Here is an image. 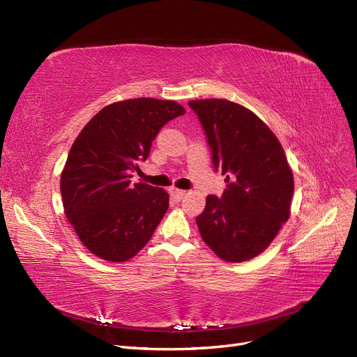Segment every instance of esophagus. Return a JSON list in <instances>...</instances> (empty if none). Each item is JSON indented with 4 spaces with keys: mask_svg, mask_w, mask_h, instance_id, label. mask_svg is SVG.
<instances>
[{
    "mask_svg": "<svg viewBox=\"0 0 357 357\" xmlns=\"http://www.w3.org/2000/svg\"><path fill=\"white\" fill-rule=\"evenodd\" d=\"M168 192L176 201H181L184 196H186V190H180V189H176V188H171Z\"/></svg>",
    "mask_w": 357,
    "mask_h": 357,
    "instance_id": "1",
    "label": "esophagus"
}]
</instances>
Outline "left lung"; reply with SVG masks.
<instances>
[{
    "mask_svg": "<svg viewBox=\"0 0 357 357\" xmlns=\"http://www.w3.org/2000/svg\"><path fill=\"white\" fill-rule=\"evenodd\" d=\"M226 176L223 195L206 196L196 217L204 242L221 260L241 263L261 254L291 214L294 177L273 131L250 109L225 99L192 100Z\"/></svg>",
    "mask_w": 357,
    "mask_h": 357,
    "instance_id": "1",
    "label": "left lung"
}]
</instances>
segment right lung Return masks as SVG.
<instances>
[{"instance_id": "add662e5", "label": "right lung", "mask_w": 357, "mask_h": 357, "mask_svg": "<svg viewBox=\"0 0 357 357\" xmlns=\"http://www.w3.org/2000/svg\"><path fill=\"white\" fill-rule=\"evenodd\" d=\"M186 110L152 97L105 106L73 142L60 177L65 214L90 252L121 263L152 238L168 210V193L131 183L139 162L168 121Z\"/></svg>"}]
</instances>
